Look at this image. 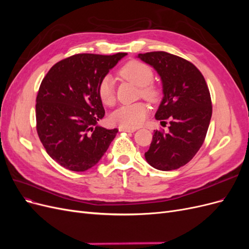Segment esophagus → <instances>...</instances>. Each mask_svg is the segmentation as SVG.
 Listing matches in <instances>:
<instances>
[{
  "instance_id": "obj_1",
  "label": "esophagus",
  "mask_w": 249,
  "mask_h": 249,
  "mask_svg": "<svg viewBox=\"0 0 249 249\" xmlns=\"http://www.w3.org/2000/svg\"><path fill=\"white\" fill-rule=\"evenodd\" d=\"M136 131V129H133V127H124V126H119V132H129L133 133Z\"/></svg>"
}]
</instances>
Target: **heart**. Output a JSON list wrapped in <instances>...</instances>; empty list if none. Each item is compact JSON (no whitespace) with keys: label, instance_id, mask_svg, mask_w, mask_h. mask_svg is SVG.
<instances>
[{"label":"heart","instance_id":"heart-1","mask_svg":"<svg viewBox=\"0 0 249 249\" xmlns=\"http://www.w3.org/2000/svg\"><path fill=\"white\" fill-rule=\"evenodd\" d=\"M119 76L134 83L140 87V94L149 102H156L159 99L160 91L153 84L154 71L152 67L144 62L132 60L125 63L119 70ZM97 92L103 104L111 106L115 101L114 82L109 76L104 77L97 87ZM148 114V108L144 103H135L124 105L112 113L110 119L114 124L124 127H137L144 123Z\"/></svg>","mask_w":249,"mask_h":249}]
</instances>
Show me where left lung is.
Wrapping results in <instances>:
<instances>
[{
	"label": "left lung",
	"instance_id": "1",
	"mask_svg": "<svg viewBox=\"0 0 249 249\" xmlns=\"http://www.w3.org/2000/svg\"><path fill=\"white\" fill-rule=\"evenodd\" d=\"M138 58L153 66L162 81L164 95L156 119L170 120L168 133L154 132L145 159L156 169H178L196 155L205 141L212 116L208 85L197 67L178 56L150 52Z\"/></svg>",
	"mask_w": 249,
	"mask_h": 249
}]
</instances>
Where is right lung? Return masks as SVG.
<instances>
[{
  "label": "right lung",
  "instance_id": "1",
  "mask_svg": "<svg viewBox=\"0 0 249 249\" xmlns=\"http://www.w3.org/2000/svg\"><path fill=\"white\" fill-rule=\"evenodd\" d=\"M126 53L77 54L52 66L36 97V130L53 160L71 171L93 167L117 129L97 125L105 115L100 82Z\"/></svg>",
  "mask_w": 249,
  "mask_h": 249
}]
</instances>
